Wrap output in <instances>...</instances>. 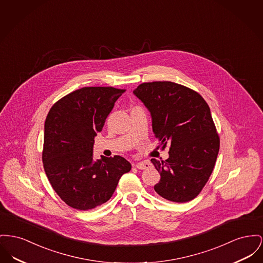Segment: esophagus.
Listing matches in <instances>:
<instances>
[{"label": "esophagus", "mask_w": 263, "mask_h": 263, "mask_svg": "<svg viewBox=\"0 0 263 263\" xmlns=\"http://www.w3.org/2000/svg\"><path fill=\"white\" fill-rule=\"evenodd\" d=\"M134 166L139 170H148L151 167V164L149 162H140L134 164Z\"/></svg>", "instance_id": "obj_1"}]
</instances>
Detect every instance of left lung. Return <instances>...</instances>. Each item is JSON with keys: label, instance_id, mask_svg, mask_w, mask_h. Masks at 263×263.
<instances>
[{"label": "left lung", "instance_id": "1", "mask_svg": "<svg viewBox=\"0 0 263 263\" xmlns=\"http://www.w3.org/2000/svg\"><path fill=\"white\" fill-rule=\"evenodd\" d=\"M133 92L149 109L162 150L170 144L166 161L151 160L161 175L156 193L175 202L194 200L209 181L219 150L208 103L197 91L172 81L144 82Z\"/></svg>", "mask_w": 263, "mask_h": 263}]
</instances>
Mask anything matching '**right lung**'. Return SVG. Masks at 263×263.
<instances>
[{"label":"right lung","instance_id":"obj_1","mask_svg":"<svg viewBox=\"0 0 263 263\" xmlns=\"http://www.w3.org/2000/svg\"><path fill=\"white\" fill-rule=\"evenodd\" d=\"M111 86L82 87L49 110L45 122L43 164L47 179L67 205L88 211L112 197L131 164L121 156L93 160L94 137L115 101L125 92Z\"/></svg>","mask_w":263,"mask_h":263}]
</instances>
